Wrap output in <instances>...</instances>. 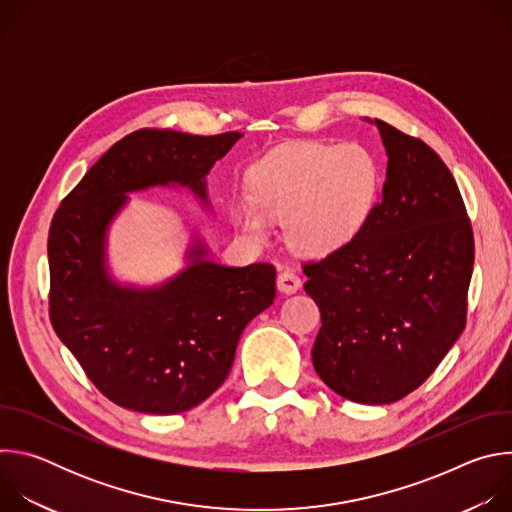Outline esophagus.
<instances>
[{
	"label": "esophagus",
	"mask_w": 512,
	"mask_h": 512,
	"mask_svg": "<svg viewBox=\"0 0 512 512\" xmlns=\"http://www.w3.org/2000/svg\"><path fill=\"white\" fill-rule=\"evenodd\" d=\"M302 287V277L291 271V269H283L277 275V289L283 291V294H296V291Z\"/></svg>",
	"instance_id": "esophagus-1"
}]
</instances>
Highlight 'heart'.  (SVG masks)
I'll list each match as a JSON object with an SVG mask.
<instances>
[{
    "label": "heart",
    "instance_id": "obj_1",
    "mask_svg": "<svg viewBox=\"0 0 512 512\" xmlns=\"http://www.w3.org/2000/svg\"><path fill=\"white\" fill-rule=\"evenodd\" d=\"M379 180L377 160L360 143L289 141L257 162L253 200L235 204L233 221L255 243L269 239V218L283 221L298 251L326 255L350 243L369 221Z\"/></svg>",
    "mask_w": 512,
    "mask_h": 512
}]
</instances>
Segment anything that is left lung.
<instances>
[{
    "instance_id": "obj_1",
    "label": "left lung",
    "mask_w": 512,
    "mask_h": 512,
    "mask_svg": "<svg viewBox=\"0 0 512 512\" xmlns=\"http://www.w3.org/2000/svg\"><path fill=\"white\" fill-rule=\"evenodd\" d=\"M383 200L360 233L304 263L322 314L312 362L340 397L395 403L435 371L466 326L474 235L458 184L429 145L375 119Z\"/></svg>"
}]
</instances>
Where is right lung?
<instances>
[{
	"label": "right lung",
	"mask_w": 512,
	"mask_h": 512,
	"mask_svg": "<svg viewBox=\"0 0 512 512\" xmlns=\"http://www.w3.org/2000/svg\"><path fill=\"white\" fill-rule=\"evenodd\" d=\"M243 133L190 135L139 129L125 135L58 206L48 231L50 322L91 383L113 403L152 415L182 413L221 387L245 326L273 304L275 267L208 261L160 287L115 283L105 233L127 192L188 186L206 202V174Z\"/></svg>",
	"instance_id": "1"
}]
</instances>
